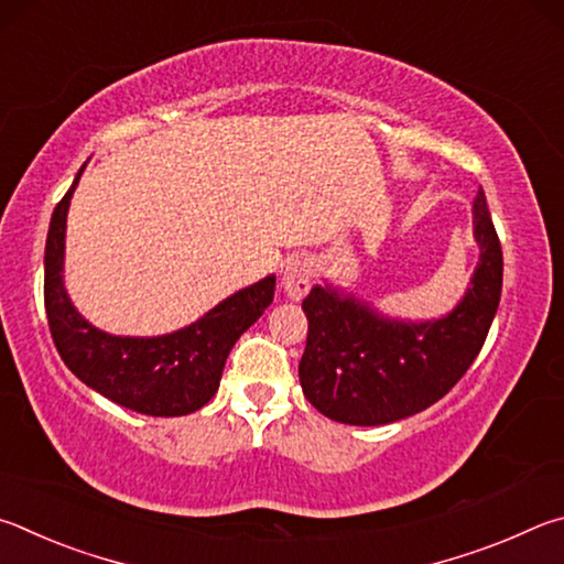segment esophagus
Wrapping results in <instances>:
<instances>
[{
  "label": "esophagus",
  "mask_w": 564,
  "mask_h": 564,
  "mask_svg": "<svg viewBox=\"0 0 564 564\" xmlns=\"http://www.w3.org/2000/svg\"><path fill=\"white\" fill-rule=\"evenodd\" d=\"M312 276H314V262L310 257H292L288 267H284L282 288L292 300H302L304 294L310 292Z\"/></svg>",
  "instance_id": "1"
}]
</instances>
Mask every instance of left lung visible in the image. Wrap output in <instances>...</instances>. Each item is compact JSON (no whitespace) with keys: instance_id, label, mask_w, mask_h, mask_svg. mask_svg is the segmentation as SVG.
<instances>
[{"instance_id":"obj_1","label":"left lung","mask_w":564,"mask_h":564,"mask_svg":"<svg viewBox=\"0 0 564 564\" xmlns=\"http://www.w3.org/2000/svg\"><path fill=\"white\" fill-rule=\"evenodd\" d=\"M473 225L480 262L466 297L436 322H397L367 304L314 284L302 310L307 347L300 361L304 397L324 416L381 426L429 409L456 387L486 344L502 290V250L478 191Z\"/></svg>"}]
</instances>
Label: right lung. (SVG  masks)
I'll list each match as a JSON object with an SVG mask.
<instances>
[{
	"label": "right lung",
	"instance_id": "1",
	"mask_svg": "<svg viewBox=\"0 0 564 564\" xmlns=\"http://www.w3.org/2000/svg\"><path fill=\"white\" fill-rule=\"evenodd\" d=\"M82 171L54 207L44 254V307L58 357L86 387L145 416H185L203 409L220 387L235 341L272 304L274 276L240 290L191 327L165 337H111L94 329L72 307L62 282L66 210Z\"/></svg>",
	"mask_w": 564,
	"mask_h": 564
}]
</instances>
